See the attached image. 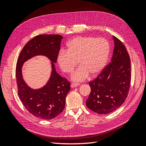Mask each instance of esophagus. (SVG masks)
Wrapping results in <instances>:
<instances>
[{
	"label": "esophagus",
	"instance_id": "esophagus-1",
	"mask_svg": "<svg viewBox=\"0 0 146 146\" xmlns=\"http://www.w3.org/2000/svg\"><path fill=\"white\" fill-rule=\"evenodd\" d=\"M80 85V83H71V87L72 88H74V87H77L78 86Z\"/></svg>",
	"mask_w": 146,
	"mask_h": 146
}]
</instances>
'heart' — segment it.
I'll return each instance as SVG.
<instances>
[{"mask_svg":"<svg viewBox=\"0 0 146 146\" xmlns=\"http://www.w3.org/2000/svg\"><path fill=\"white\" fill-rule=\"evenodd\" d=\"M110 45L104 38L78 36L68 44V50H61L57 61L61 70L70 74L78 64L81 66L72 75L76 81L85 80L90 74L92 76L99 74L108 58Z\"/></svg>","mask_w":146,"mask_h":146,"instance_id":"1","label":"heart"}]
</instances>
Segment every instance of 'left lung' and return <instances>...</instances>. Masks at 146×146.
Instances as JSON below:
<instances>
[{"label":"left lung","instance_id":"8db88e82","mask_svg":"<svg viewBox=\"0 0 146 146\" xmlns=\"http://www.w3.org/2000/svg\"><path fill=\"white\" fill-rule=\"evenodd\" d=\"M111 61L94 80L89 82L91 92L87 107L97 113H111L124 102L130 90L131 69L129 53L123 42L113 37Z\"/></svg>","mask_w":146,"mask_h":146}]
</instances>
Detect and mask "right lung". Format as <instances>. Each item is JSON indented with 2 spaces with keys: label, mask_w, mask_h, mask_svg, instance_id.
I'll return each mask as SVG.
<instances>
[{
  "label": "right lung",
  "mask_w": 146,
  "mask_h": 146,
  "mask_svg": "<svg viewBox=\"0 0 146 146\" xmlns=\"http://www.w3.org/2000/svg\"><path fill=\"white\" fill-rule=\"evenodd\" d=\"M62 39L60 35H38L24 46L17 61V93L27 111L38 118L52 119L60 114L64 108L66 97L70 91V82L56 73L53 63L56 61ZM38 54L45 55L52 61V71L46 85L33 90L23 81L21 68L25 60Z\"/></svg>",
  "instance_id": "add662e5"
}]
</instances>
